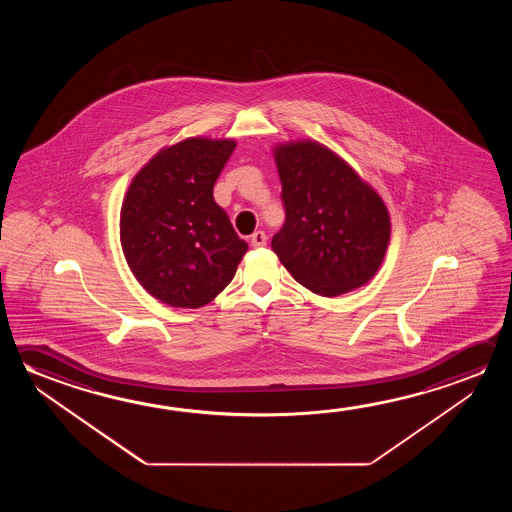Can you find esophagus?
Here are the masks:
<instances>
[{"mask_svg":"<svg viewBox=\"0 0 512 512\" xmlns=\"http://www.w3.org/2000/svg\"><path fill=\"white\" fill-rule=\"evenodd\" d=\"M250 243H252L253 248H262V246H266V243H268V237H266V234H264L262 230H257V232L252 235Z\"/></svg>","mask_w":512,"mask_h":512,"instance_id":"obj_1","label":"esophagus"}]
</instances>
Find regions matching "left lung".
Segmentation results:
<instances>
[{
  "instance_id": "obj_1",
  "label": "left lung",
  "mask_w": 512,
  "mask_h": 512,
  "mask_svg": "<svg viewBox=\"0 0 512 512\" xmlns=\"http://www.w3.org/2000/svg\"><path fill=\"white\" fill-rule=\"evenodd\" d=\"M275 159L285 221L271 248L285 269L328 298L369 282L391 235L382 198L323 144H282Z\"/></svg>"
}]
</instances>
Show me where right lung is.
Wrapping results in <instances>:
<instances>
[{"instance_id": "add662e5", "label": "right lung", "mask_w": 512, "mask_h": 512, "mask_svg": "<svg viewBox=\"0 0 512 512\" xmlns=\"http://www.w3.org/2000/svg\"><path fill=\"white\" fill-rule=\"evenodd\" d=\"M234 150L230 139H185L160 150L126 191L119 219L126 262L171 307L212 302L248 250L212 194Z\"/></svg>"}]
</instances>
